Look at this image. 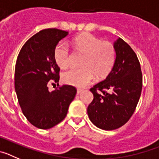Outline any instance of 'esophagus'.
<instances>
[{"mask_svg":"<svg viewBox=\"0 0 159 159\" xmlns=\"http://www.w3.org/2000/svg\"><path fill=\"white\" fill-rule=\"evenodd\" d=\"M83 92V89L81 88H77V94H80Z\"/></svg>","mask_w":159,"mask_h":159,"instance_id":"obj_1","label":"esophagus"}]
</instances>
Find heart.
<instances>
[{
    "mask_svg": "<svg viewBox=\"0 0 159 159\" xmlns=\"http://www.w3.org/2000/svg\"><path fill=\"white\" fill-rule=\"evenodd\" d=\"M74 47L84 54L81 68H72L63 74L64 83L75 87H85L92 82L95 76L98 80L106 78L113 67L116 50L111 42L102 41L90 33H84L73 40ZM54 58L60 68H67L71 63L72 55L68 44L61 41L56 46Z\"/></svg>",
    "mask_w": 159,
    "mask_h": 159,
    "instance_id": "b5f03b06",
    "label": "heart"
}]
</instances>
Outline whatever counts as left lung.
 Returning <instances> with one entry per match:
<instances>
[{
    "mask_svg": "<svg viewBox=\"0 0 159 159\" xmlns=\"http://www.w3.org/2000/svg\"><path fill=\"white\" fill-rule=\"evenodd\" d=\"M114 46L116 61L104 80L90 89L94 99L88 107L90 120L106 130L123 126L135 111L143 88L141 67L135 52L123 39Z\"/></svg>",
    "mask_w": 159,
    "mask_h": 159,
    "instance_id": "1",
    "label": "left lung"
}]
</instances>
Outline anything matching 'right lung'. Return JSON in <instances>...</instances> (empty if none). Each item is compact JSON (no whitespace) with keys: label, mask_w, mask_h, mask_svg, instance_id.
Masks as SVG:
<instances>
[{"label":"right lung","mask_w":159,"mask_h":159,"mask_svg":"<svg viewBox=\"0 0 159 159\" xmlns=\"http://www.w3.org/2000/svg\"><path fill=\"white\" fill-rule=\"evenodd\" d=\"M67 34L57 29L40 31L26 41L17 57L15 91L24 116L37 128L50 129L62 121L76 94L71 85H63L52 92L48 87L59 82L60 69L54 50Z\"/></svg>","instance_id":"obj_1"}]
</instances>
